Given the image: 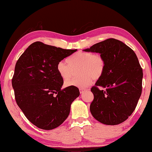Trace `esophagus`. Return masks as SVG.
Listing matches in <instances>:
<instances>
[{
    "instance_id": "34e87169",
    "label": "esophagus",
    "mask_w": 152,
    "mask_h": 152,
    "mask_svg": "<svg viewBox=\"0 0 152 152\" xmlns=\"http://www.w3.org/2000/svg\"><path fill=\"white\" fill-rule=\"evenodd\" d=\"M85 90V89H84V88H80L79 89V91H80V94H82Z\"/></svg>"
}]
</instances>
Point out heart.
Masks as SVG:
<instances>
[{
    "mask_svg": "<svg viewBox=\"0 0 152 152\" xmlns=\"http://www.w3.org/2000/svg\"><path fill=\"white\" fill-rule=\"evenodd\" d=\"M67 64L60 61L56 69L63 79H70L74 74V71L79 69L78 78L67 80L66 86H75L79 88H85L88 86L94 79H98L102 76L105 67V62L99 54L89 52H79L71 56L67 59Z\"/></svg>",
    "mask_w": 152,
    "mask_h": 152,
    "instance_id": "obj_1",
    "label": "heart"
}]
</instances>
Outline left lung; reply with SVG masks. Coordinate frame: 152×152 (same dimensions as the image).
<instances>
[{
	"label": "left lung",
	"instance_id": "left-lung-1",
	"mask_svg": "<svg viewBox=\"0 0 152 152\" xmlns=\"http://www.w3.org/2000/svg\"><path fill=\"white\" fill-rule=\"evenodd\" d=\"M83 51L98 53L105 62L102 76L91 88L94 118L106 125L124 122L136 108L142 93L143 73L136 54L119 40L109 38ZM99 87L104 90L101 91Z\"/></svg>",
	"mask_w": 152,
	"mask_h": 152
}]
</instances>
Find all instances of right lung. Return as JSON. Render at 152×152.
I'll list each match as a JSON object with an SVG mask.
<instances>
[{
  "instance_id": "obj_1",
  "label": "right lung",
  "mask_w": 152,
  "mask_h": 152,
  "mask_svg": "<svg viewBox=\"0 0 152 152\" xmlns=\"http://www.w3.org/2000/svg\"><path fill=\"white\" fill-rule=\"evenodd\" d=\"M77 49H64L36 42L19 57L12 79L17 104L30 122L50 130L69 116L71 104L79 96L75 86L62 90L58 63Z\"/></svg>"
}]
</instances>
